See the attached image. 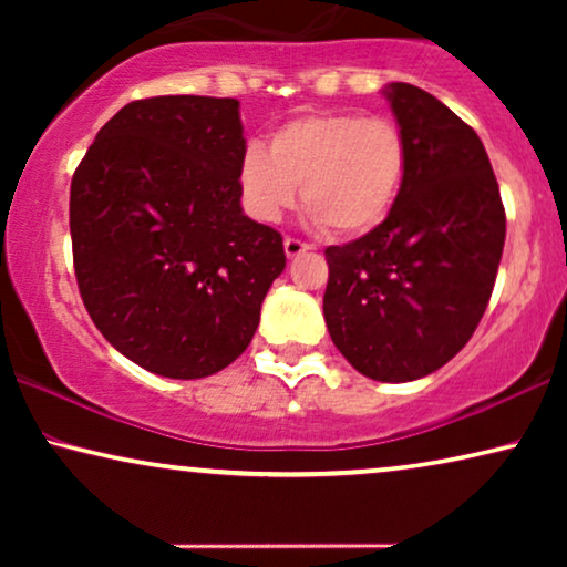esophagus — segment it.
<instances>
[{
	"label": "esophagus",
	"instance_id": "obj_1",
	"mask_svg": "<svg viewBox=\"0 0 567 567\" xmlns=\"http://www.w3.org/2000/svg\"><path fill=\"white\" fill-rule=\"evenodd\" d=\"M284 250H286V258H297V255L312 250V245L301 243L297 237H284Z\"/></svg>",
	"mask_w": 567,
	"mask_h": 567
}]
</instances>
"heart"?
<instances>
[{
    "label": "heart",
    "instance_id": "1",
    "mask_svg": "<svg viewBox=\"0 0 567 567\" xmlns=\"http://www.w3.org/2000/svg\"><path fill=\"white\" fill-rule=\"evenodd\" d=\"M408 173V142L390 118L361 113H305L250 142L239 162L245 212L276 224L297 200L315 224L343 237L367 235L398 204Z\"/></svg>",
    "mask_w": 567,
    "mask_h": 567
}]
</instances>
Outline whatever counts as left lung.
Returning a JSON list of instances; mask_svg holds the SVG:
<instances>
[{"label":"left lung","mask_w":567,"mask_h":567,"mask_svg":"<svg viewBox=\"0 0 567 567\" xmlns=\"http://www.w3.org/2000/svg\"><path fill=\"white\" fill-rule=\"evenodd\" d=\"M408 142V173L384 224L324 250L322 309L348 363L377 382H413L467 346L506 243L498 181L480 136L408 82L384 87Z\"/></svg>","instance_id":"obj_1"}]
</instances>
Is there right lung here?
Here are the masks:
<instances>
[{
    "label": "right lung",
    "instance_id": "add662e5",
    "mask_svg": "<svg viewBox=\"0 0 567 567\" xmlns=\"http://www.w3.org/2000/svg\"><path fill=\"white\" fill-rule=\"evenodd\" d=\"M235 97L123 105L72 177L69 229L84 307L152 374L212 377L250 346L286 268L284 239L239 204Z\"/></svg>",
    "mask_w": 567,
    "mask_h": 567
}]
</instances>
